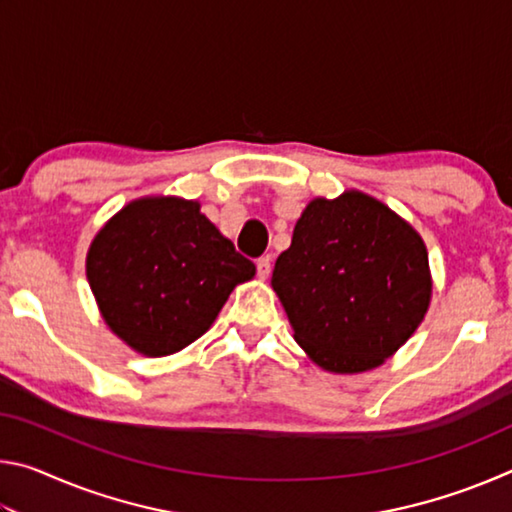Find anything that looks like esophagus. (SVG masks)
Returning <instances> with one entry per match:
<instances>
[{
    "label": "esophagus",
    "mask_w": 512,
    "mask_h": 512,
    "mask_svg": "<svg viewBox=\"0 0 512 512\" xmlns=\"http://www.w3.org/2000/svg\"><path fill=\"white\" fill-rule=\"evenodd\" d=\"M257 275L259 280H266V277L271 275V255H264L257 259Z\"/></svg>",
    "instance_id": "1"
}]
</instances>
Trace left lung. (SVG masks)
Here are the masks:
<instances>
[{"mask_svg": "<svg viewBox=\"0 0 512 512\" xmlns=\"http://www.w3.org/2000/svg\"><path fill=\"white\" fill-rule=\"evenodd\" d=\"M271 284L293 339L341 375L381 366L411 339L431 300L422 237L357 189L305 207Z\"/></svg>", "mask_w": 512, "mask_h": 512, "instance_id": "obj_1", "label": "left lung"}]
</instances>
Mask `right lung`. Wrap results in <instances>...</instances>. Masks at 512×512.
I'll use <instances>...</instances> for the list:
<instances>
[{"label": "right lung", "instance_id": "right-lung-1", "mask_svg": "<svg viewBox=\"0 0 512 512\" xmlns=\"http://www.w3.org/2000/svg\"><path fill=\"white\" fill-rule=\"evenodd\" d=\"M103 320L146 357H167L203 336L255 264L201 214V203L149 196L97 232L85 262Z\"/></svg>", "mask_w": 512, "mask_h": 512}]
</instances>
